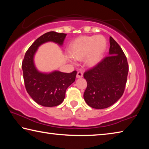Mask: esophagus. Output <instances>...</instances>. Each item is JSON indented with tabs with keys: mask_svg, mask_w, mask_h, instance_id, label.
<instances>
[{
	"mask_svg": "<svg viewBox=\"0 0 149 149\" xmlns=\"http://www.w3.org/2000/svg\"><path fill=\"white\" fill-rule=\"evenodd\" d=\"M76 77L77 78H81L83 77V73L81 72H78Z\"/></svg>",
	"mask_w": 149,
	"mask_h": 149,
	"instance_id": "esophagus-1",
	"label": "esophagus"
}]
</instances>
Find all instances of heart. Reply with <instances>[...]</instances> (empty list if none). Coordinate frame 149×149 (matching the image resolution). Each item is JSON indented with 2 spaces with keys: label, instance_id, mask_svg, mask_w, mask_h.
<instances>
[{
  "label": "heart",
  "instance_id": "1",
  "mask_svg": "<svg viewBox=\"0 0 149 149\" xmlns=\"http://www.w3.org/2000/svg\"><path fill=\"white\" fill-rule=\"evenodd\" d=\"M107 48V40L102 35L82 36L70 45V56L75 60H83L89 67H93L101 60Z\"/></svg>",
  "mask_w": 149,
  "mask_h": 149
}]
</instances>
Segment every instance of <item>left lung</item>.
<instances>
[{"instance_id":"8db88e82","label":"left lung","mask_w":149,"mask_h":149,"mask_svg":"<svg viewBox=\"0 0 149 149\" xmlns=\"http://www.w3.org/2000/svg\"><path fill=\"white\" fill-rule=\"evenodd\" d=\"M110 45L108 56L84 74L87 83L84 100L96 109L108 108L117 102L124 92L127 81L129 66L126 56L112 37Z\"/></svg>"}]
</instances>
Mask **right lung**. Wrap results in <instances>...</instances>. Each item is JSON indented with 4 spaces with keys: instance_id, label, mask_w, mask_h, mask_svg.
Here are the masks:
<instances>
[{
    "instance_id": "obj_1",
    "label": "right lung",
    "mask_w": 149,
    "mask_h": 149,
    "mask_svg": "<svg viewBox=\"0 0 149 149\" xmlns=\"http://www.w3.org/2000/svg\"><path fill=\"white\" fill-rule=\"evenodd\" d=\"M65 37V33L55 31L41 35L29 48L22 62L27 92L35 102L43 107H52L61 104L64 100L67 88L75 81L77 72L64 73L54 70L49 73L41 72L35 65V55L39 47L48 42L62 46Z\"/></svg>"
}]
</instances>
